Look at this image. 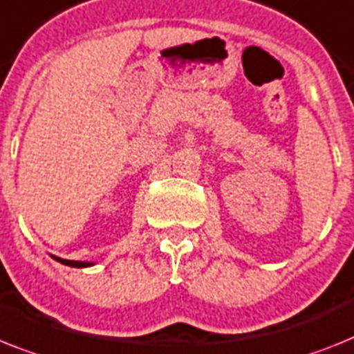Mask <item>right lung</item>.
<instances>
[{"label":"right lung","instance_id":"right-lung-1","mask_svg":"<svg viewBox=\"0 0 354 354\" xmlns=\"http://www.w3.org/2000/svg\"><path fill=\"white\" fill-rule=\"evenodd\" d=\"M55 261L59 263L66 264V266H75V268H86V266H91L93 263H82V261H68V259H61V257H55Z\"/></svg>","mask_w":354,"mask_h":354}]
</instances>
